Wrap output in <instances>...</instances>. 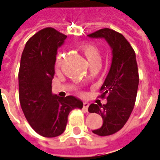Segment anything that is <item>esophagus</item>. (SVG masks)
Returning a JSON list of instances; mask_svg holds the SVG:
<instances>
[{"instance_id": "obj_1", "label": "esophagus", "mask_w": 160, "mask_h": 160, "mask_svg": "<svg viewBox=\"0 0 160 160\" xmlns=\"http://www.w3.org/2000/svg\"><path fill=\"white\" fill-rule=\"evenodd\" d=\"M88 106H89V104H88V102H83V110L86 111V112H88Z\"/></svg>"}]
</instances>
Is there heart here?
I'll list each match as a JSON object with an SVG mask.
<instances>
[{"mask_svg": "<svg viewBox=\"0 0 160 160\" xmlns=\"http://www.w3.org/2000/svg\"><path fill=\"white\" fill-rule=\"evenodd\" d=\"M81 50L83 54L86 56V58L88 59V62L90 63L91 66L94 64H98V65L101 64V57H102L101 49L95 44L89 42L83 43L81 46ZM60 64H61V55H58L56 59V67H59Z\"/></svg>", "mask_w": 160, "mask_h": 160, "instance_id": "b5f03b06", "label": "heart"}]
</instances>
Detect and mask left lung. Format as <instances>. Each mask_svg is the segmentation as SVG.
<instances>
[{"label": "left lung", "instance_id": "1", "mask_svg": "<svg viewBox=\"0 0 160 160\" xmlns=\"http://www.w3.org/2000/svg\"><path fill=\"white\" fill-rule=\"evenodd\" d=\"M88 37L104 38L112 52L110 70L101 88V97L107 98V104L88 107L89 112L100 114L103 120L101 128L93 133L110 136L123 128L135 106L139 84L136 53L125 37L113 30L104 28Z\"/></svg>", "mask_w": 160, "mask_h": 160}]
</instances>
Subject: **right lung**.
<instances>
[{
	"instance_id": "1",
	"label": "right lung",
	"mask_w": 160,
	"mask_h": 160,
	"mask_svg": "<svg viewBox=\"0 0 160 160\" xmlns=\"http://www.w3.org/2000/svg\"><path fill=\"white\" fill-rule=\"evenodd\" d=\"M66 36L51 27L31 37L22 53L18 72V95L22 111L32 129L44 137H55L66 129L70 112L82 108L75 96L52 93L57 49Z\"/></svg>"
}]
</instances>
